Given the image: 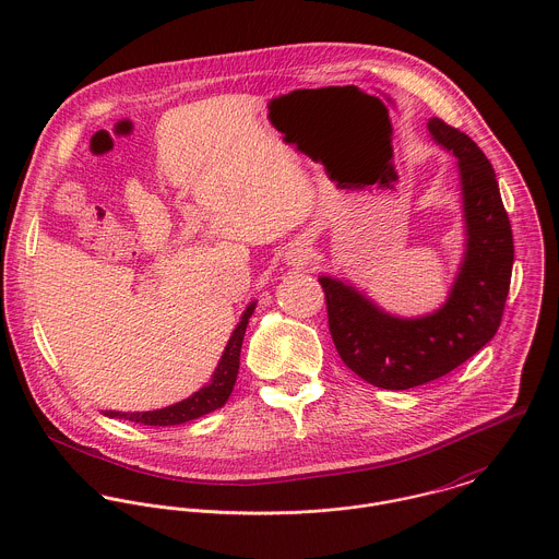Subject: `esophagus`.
<instances>
[{
    "label": "esophagus",
    "instance_id": "1",
    "mask_svg": "<svg viewBox=\"0 0 559 559\" xmlns=\"http://www.w3.org/2000/svg\"><path fill=\"white\" fill-rule=\"evenodd\" d=\"M285 259H287V263L294 265V267H305V265H309L311 259H313V248L309 246V241H296V243L287 250Z\"/></svg>",
    "mask_w": 559,
    "mask_h": 559
}]
</instances>
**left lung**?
<instances>
[{"label":"left lung","mask_w":559,"mask_h":559,"mask_svg":"<svg viewBox=\"0 0 559 559\" xmlns=\"http://www.w3.org/2000/svg\"><path fill=\"white\" fill-rule=\"evenodd\" d=\"M428 131L455 157L462 197L464 252L445 302L402 318L347 278L320 276L341 360L365 382L391 391L437 380L479 352L501 324L512 278V228L490 162L441 118H430Z\"/></svg>","instance_id":"obj_1"}]
</instances>
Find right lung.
<instances>
[{
    "instance_id": "1",
    "label": "right lung",
    "mask_w": 559,
    "mask_h": 559,
    "mask_svg": "<svg viewBox=\"0 0 559 559\" xmlns=\"http://www.w3.org/2000/svg\"><path fill=\"white\" fill-rule=\"evenodd\" d=\"M257 300H252L235 331L228 336L226 347H224L223 356L212 373V380L201 386L197 393H192L190 397L166 406V408H157V411H144V413H120V411H102L106 417L110 419H127L133 424H142V426H179V424H188L192 419H199L203 415H210L218 408H223L235 386L237 380V371H239V352H241V343H243V335H246V326L250 316L254 313Z\"/></svg>"
}]
</instances>
